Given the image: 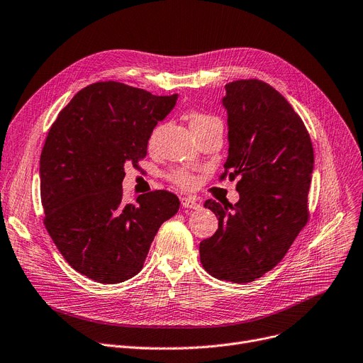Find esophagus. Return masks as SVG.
<instances>
[{"label": "esophagus", "instance_id": "1", "mask_svg": "<svg viewBox=\"0 0 363 363\" xmlns=\"http://www.w3.org/2000/svg\"><path fill=\"white\" fill-rule=\"evenodd\" d=\"M181 204L182 207H186V208H200V203L196 201V199H191V197H182L181 199Z\"/></svg>", "mask_w": 363, "mask_h": 363}]
</instances>
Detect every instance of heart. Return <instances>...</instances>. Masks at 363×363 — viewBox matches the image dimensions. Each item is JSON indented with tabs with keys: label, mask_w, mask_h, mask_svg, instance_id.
<instances>
[{
	"label": "heart",
	"mask_w": 363,
	"mask_h": 363,
	"mask_svg": "<svg viewBox=\"0 0 363 363\" xmlns=\"http://www.w3.org/2000/svg\"><path fill=\"white\" fill-rule=\"evenodd\" d=\"M186 121H188V125H189V128H191L193 133L197 132V130H201V129H204V128H207V126H211V125H213V123H216V122H219L218 118L211 116V114L199 113V111L188 113V114H186ZM159 132H160V128H156L155 130H152L151 137H150V145H151V147L155 145V143H156V140H157V137H159ZM172 178H174V181H175L178 185L185 186V188H191V186L196 185V178H194L193 175L186 174V172L178 170V172H175L174 177H172Z\"/></svg>",
	"instance_id": "heart-1"
}]
</instances>
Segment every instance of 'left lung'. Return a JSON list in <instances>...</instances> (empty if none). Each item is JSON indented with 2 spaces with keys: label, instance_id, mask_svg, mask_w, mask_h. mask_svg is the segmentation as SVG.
<instances>
[{
  "label": "left lung",
  "instance_id": "1",
  "mask_svg": "<svg viewBox=\"0 0 363 363\" xmlns=\"http://www.w3.org/2000/svg\"><path fill=\"white\" fill-rule=\"evenodd\" d=\"M228 114L225 178L240 177V200H207L218 231L200 242L203 268L218 279L252 282L277 266L309 219L313 147L291 104L271 85H225Z\"/></svg>",
  "mask_w": 363,
  "mask_h": 363
}]
</instances>
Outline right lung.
Returning a JSON list of instances; mask_svg holds the SVG:
<instances>
[{
  "label": "right lung",
  "instance_id": "1",
  "mask_svg": "<svg viewBox=\"0 0 363 363\" xmlns=\"http://www.w3.org/2000/svg\"><path fill=\"white\" fill-rule=\"evenodd\" d=\"M177 100L97 82L52 123L40 160L44 223L74 271L101 284L135 277L160 225L178 212V197L163 189L122 201L125 166L145 157L152 129Z\"/></svg>",
  "mask_w": 363,
  "mask_h": 363
}]
</instances>
